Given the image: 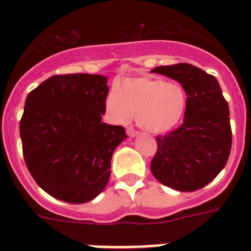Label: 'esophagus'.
Listing matches in <instances>:
<instances>
[{
    "label": "esophagus",
    "mask_w": 251,
    "mask_h": 251,
    "mask_svg": "<svg viewBox=\"0 0 251 251\" xmlns=\"http://www.w3.org/2000/svg\"><path fill=\"white\" fill-rule=\"evenodd\" d=\"M127 134L129 137H136L137 134H138V130H136L134 128L129 127V128H127Z\"/></svg>",
    "instance_id": "34e87169"
}]
</instances>
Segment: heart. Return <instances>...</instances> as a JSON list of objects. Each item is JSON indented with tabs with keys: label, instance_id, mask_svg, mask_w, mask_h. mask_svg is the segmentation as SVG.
Masks as SVG:
<instances>
[{
	"label": "heart",
	"instance_id": "b5f03b06",
	"mask_svg": "<svg viewBox=\"0 0 251 251\" xmlns=\"http://www.w3.org/2000/svg\"><path fill=\"white\" fill-rule=\"evenodd\" d=\"M106 108L121 122L136 114L138 126L148 132H166L175 127L186 108V94L178 84L150 76L121 81L106 97Z\"/></svg>",
	"mask_w": 251,
	"mask_h": 251
}]
</instances>
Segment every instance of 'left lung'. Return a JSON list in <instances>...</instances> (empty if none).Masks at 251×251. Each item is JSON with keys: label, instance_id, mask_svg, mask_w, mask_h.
I'll return each mask as SVG.
<instances>
[{"label": "left lung", "instance_id": "obj_1", "mask_svg": "<svg viewBox=\"0 0 251 251\" xmlns=\"http://www.w3.org/2000/svg\"><path fill=\"white\" fill-rule=\"evenodd\" d=\"M152 73L181 83L187 95L183 123L156 137L152 175L177 191L200 190L220 174L230 156L229 104L216 77L191 64L158 66Z\"/></svg>", "mask_w": 251, "mask_h": 251}]
</instances>
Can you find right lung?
<instances>
[{
  "mask_svg": "<svg viewBox=\"0 0 251 251\" xmlns=\"http://www.w3.org/2000/svg\"><path fill=\"white\" fill-rule=\"evenodd\" d=\"M92 74L54 75L26 98L20 121L22 153L37 185L57 200L84 203L109 181L110 159L127 138L101 122L109 88Z\"/></svg>",
  "mask_w": 251,
  "mask_h": 251,
  "instance_id": "right-lung-1",
  "label": "right lung"
}]
</instances>
